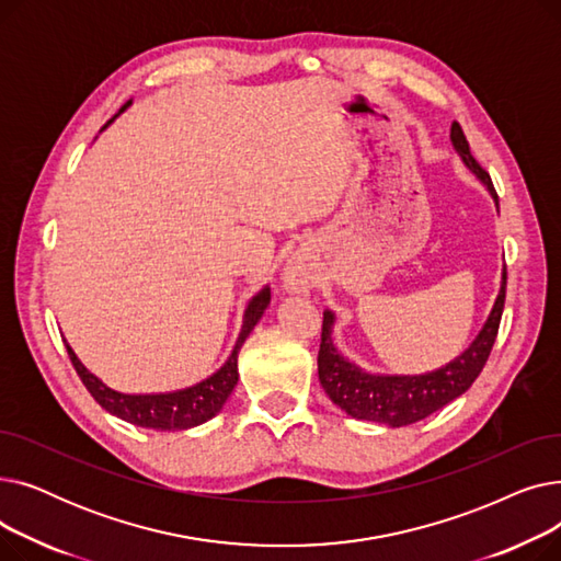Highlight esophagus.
<instances>
[{
	"label": "esophagus",
	"instance_id": "34e87169",
	"mask_svg": "<svg viewBox=\"0 0 561 561\" xmlns=\"http://www.w3.org/2000/svg\"><path fill=\"white\" fill-rule=\"evenodd\" d=\"M282 284L286 293H311L313 288V275L300 259H290L284 265Z\"/></svg>",
	"mask_w": 561,
	"mask_h": 561
}]
</instances>
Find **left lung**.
Wrapping results in <instances>:
<instances>
[{"label":"left lung","mask_w":561,"mask_h":561,"mask_svg":"<svg viewBox=\"0 0 561 561\" xmlns=\"http://www.w3.org/2000/svg\"><path fill=\"white\" fill-rule=\"evenodd\" d=\"M450 142L461 163L478 176V182L489 191L497 206V195L491 184V176L480 168L473 154H470L468 140L457 123H453L450 127ZM505 286L507 268L503 265L500 290L478 336L468 343L461 355H457L446 366L419 375L373 373L357 366L336 347V313L332 309H325V313H322V341L318 352L320 387L325 389V393L339 409H343L347 416L357 421H370L387 427H402L423 421L440 407H446L448 402L466 393L484 368L489 352L495 343L500 316H503Z\"/></svg>","instance_id":"8db88e82"}]
</instances>
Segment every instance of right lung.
I'll list each match as a JSON object with an SVG mask.
<instances>
[{
	"mask_svg": "<svg viewBox=\"0 0 561 561\" xmlns=\"http://www.w3.org/2000/svg\"><path fill=\"white\" fill-rule=\"evenodd\" d=\"M129 106H131V100L111 117V121L104 125V129ZM268 305H271V286L265 284L259 293H254L243 311V325H241L239 339H236L227 362L216 373L204 377L202 381H195V385H191V387L174 389V391H159V393L117 391V389L108 387L102 377H98L93 370H88L81 364L77 352L72 350V345L66 339H64V343H66V350H68L77 375L83 381V387L91 391V396L102 404V409L108 411L111 416L127 421L136 427L157 430V432L191 430L206 421H211L222 411L227 398L231 396V391L236 387V381H239V352H241L245 339L250 336V332L256 328V322L261 320L263 311L268 309Z\"/></svg>",
	"mask_w": 561,
	"mask_h": 561,
	"instance_id": "add662e5",
	"label": "right lung"
}]
</instances>
